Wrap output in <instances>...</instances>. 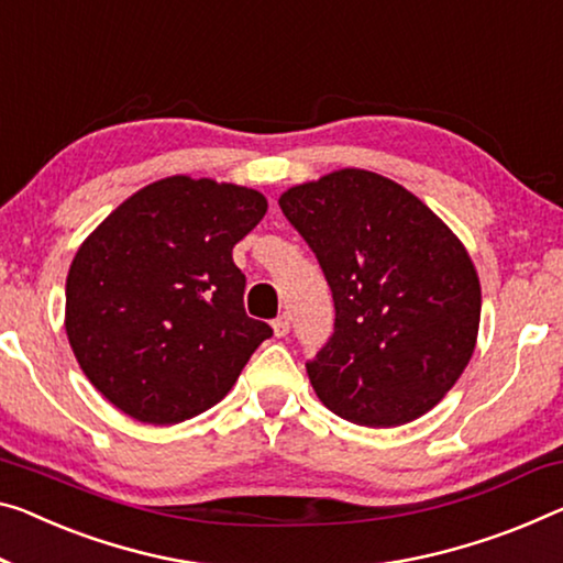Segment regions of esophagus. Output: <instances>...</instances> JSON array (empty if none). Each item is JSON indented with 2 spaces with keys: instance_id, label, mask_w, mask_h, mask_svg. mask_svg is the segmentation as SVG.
<instances>
[{
  "instance_id": "1",
  "label": "esophagus",
  "mask_w": 563,
  "mask_h": 563,
  "mask_svg": "<svg viewBox=\"0 0 563 563\" xmlns=\"http://www.w3.org/2000/svg\"><path fill=\"white\" fill-rule=\"evenodd\" d=\"M289 324H291L289 322V314H279L272 322V330H274L276 336H287L289 334Z\"/></svg>"
}]
</instances>
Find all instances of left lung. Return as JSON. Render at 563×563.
Returning a JSON list of instances; mask_svg holds the SVG:
<instances>
[{"instance_id": "8db88e82", "label": "left lung", "mask_w": 563, "mask_h": 563, "mask_svg": "<svg viewBox=\"0 0 563 563\" xmlns=\"http://www.w3.org/2000/svg\"><path fill=\"white\" fill-rule=\"evenodd\" d=\"M334 299V332L307 362L340 418L405 426L463 375L481 324V282L461 239L418 196L342 168L282 194Z\"/></svg>"}]
</instances>
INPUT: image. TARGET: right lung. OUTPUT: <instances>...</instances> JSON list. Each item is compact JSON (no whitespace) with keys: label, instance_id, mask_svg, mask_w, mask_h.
Segmentation results:
<instances>
[{"label":"right lung","instance_id":"right-lung-1","mask_svg":"<svg viewBox=\"0 0 563 563\" xmlns=\"http://www.w3.org/2000/svg\"><path fill=\"white\" fill-rule=\"evenodd\" d=\"M266 213L254 188L170 176L141 188L70 264L65 330L95 390L173 426L223 400L272 327L246 317L233 246Z\"/></svg>","mask_w":563,"mask_h":563}]
</instances>
